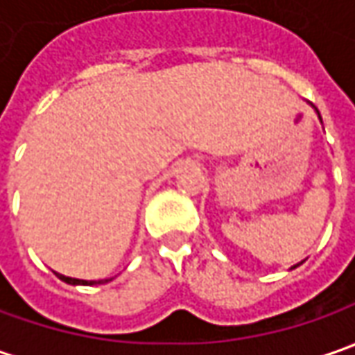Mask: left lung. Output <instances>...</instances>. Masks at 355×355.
I'll use <instances>...</instances> for the list:
<instances>
[{
    "instance_id": "8db88e82",
    "label": "left lung",
    "mask_w": 355,
    "mask_h": 355,
    "mask_svg": "<svg viewBox=\"0 0 355 355\" xmlns=\"http://www.w3.org/2000/svg\"><path fill=\"white\" fill-rule=\"evenodd\" d=\"M314 110H316V108H314ZM316 112H318V110H316ZM318 118H320V112H318ZM320 120H322V118H320ZM296 266H298V265H294L293 268H296Z\"/></svg>"
}]
</instances>
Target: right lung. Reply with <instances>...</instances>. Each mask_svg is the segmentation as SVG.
Returning <instances> with one entry per match:
<instances>
[{"label": "right lung", "mask_w": 355, "mask_h": 355, "mask_svg": "<svg viewBox=\"0 0 355 355\" xmlns=\"http://www.w3.org/2000/svg\"><path fill=\"white\" fill-rule=\"evenodd\" d=\"M57 277L61 280H64L67 284H85V286H90V284H103V282H108V280H80V279H71V277H64V275H59Z\"/></svg>", "instance_id": "obj_1"}]
</instances>
